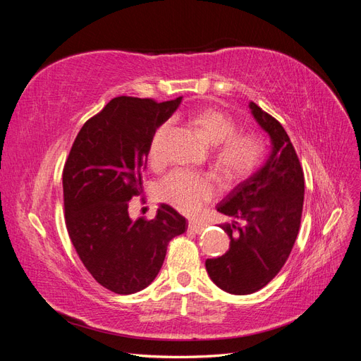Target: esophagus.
<instances>
[{
    "mask_svg": "<svg viewBox=\"0 0 361 361\" xmlns=\"http://www.w3.org/2000/svg\"><path fill=\"white\" fill-rule=\"evenodd\" d=\"M188 231L192 232V233L200 235V233L204 231V226L197 224V223H194V221H190V223H188Z\"/></svg>",
    "mask_w": 361,
    "mask_h": 361,
    "instance_id": "34e87169",
    "label": "esophagus"
}]
</instances>
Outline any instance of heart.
<instances>
[{
    "label": "heart",
    "mask_w": 361,
    "mask_h": 361,
    "mask_svg": "<svg viewBox=\"0 0 361 361\" xmlns=\"http://www.w3.org/2000/svg\"><path fill=\"white\" fill-rule=\"evenodd\" d=\"M194 123L214 146L212 161L215 170L226 180H239L253 173L264 157V145L253 134H236L235 120L216 108H204L194 116ZM171 123H162L150 140L147 159L152 166L164 161V146ZM159 197L178 211L195 215L206 202L215 197L216 187L209 174L190 170H173L159 182Z\"/></svg>",
    "instance_id": "heart-1"
}]
</instances>
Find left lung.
<instances>
[{
  "mask_svg": "<svg viewBox=\"0 0 361 361\" xmlns=\"http://www.w3.org/2000/svg\"><path fill=\"white\" fill-rule=\"evenodd\" d=\"M248 106L269 135L271 152L264 166L218 203V212L232 216L220 226L231 247L206 260L211 280L233 295L253 293L279 274L297 239L304 203V173L285 128L255 102Z\"/></svg>",
  "mask_w": 361,
  "mask_h": 361,
  "instance_id": "1",
  "label": "left lung"
}]
</instances>
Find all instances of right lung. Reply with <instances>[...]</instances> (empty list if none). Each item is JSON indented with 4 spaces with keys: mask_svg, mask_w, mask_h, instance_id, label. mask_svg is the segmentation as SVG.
Wrapping results in <instances>:
<instances>
[{
    "mask_svg": "<svg viewBox=\"0 0 361 361\" xmlns=\"http://www.w3.org/2000/svg\"><path fill=\"white\" fill-rule=\"evenodd\" d=\"M180 101L114 97L84 123L64 164L71 241L93 279L114 293L147 288L164 264L169 243L188 226L166 203L154 220H133L128 212L129 200L141 192L150 140Z\"/></svg>",
    "mask_w": 361,
    "mask_h": 361,
    "instance_id": "1",
    "label": "right lung"
}]
</instances>
